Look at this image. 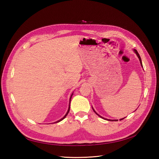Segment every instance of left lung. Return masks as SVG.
Masks as SVG:
<instances>
[{
	"label": "left lung",
	"mask_w": 159,
	"mask_h": 159,
	"mask_svg": "<svg viewBox=\"0 0 159 159\" xmlns=\"http://www.w3.org/2000/svg\"><path fill=\"white\" fill-rule=\"evenodd\" d=\"M134 52H135V53H136V55L138 56V58H139V61H140V63H141V66H142V67H143V66H142V60H141V57H140V56H139V54H138V51L136 50H134ZM93 111H94V110H93ZM94 112L96 113V111H94ZM97 114V113H96ZM99 116H100V117H102L101 116H99L98 114H97ZM102 118H103V117H102ZM103 119H104V118H103ZM125 118H123V119H120V120H122V119H124ZM107 120H110V121H113V120H109V119H107Z\"/></svg>",
	"instance_id": "left-lung-1"
}]
</instances>
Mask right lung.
<instances>
[{"mask_svg": "<svg viewBox=\"0 0 159 159\" xmlns=\"http://www.w3.org/2000/svg\"><path fill=\"white\" fill-rule=\"evenodd\" d=\"M72 96H73V93H72V94H71V96H70V99H71V98H72ZM69 110H70V103H69V109H68V111H67V113L66 114V115H65L63 117V118L61 119H60V120H57V122H56H56H60V121H61V120H62L63 119H65V118H66V116L67 115V114L69 113Z\"/></svg>", "mask_w": 159, "mask_h": 159, "instance_id": "add662e5", "label": "right lung"}]
</instances>
